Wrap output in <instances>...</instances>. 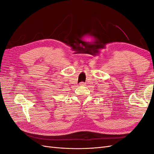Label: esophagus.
<instances>
[{
  "label": "esophagus",
  "instance_id": "1",
  "mask_svg": "<svg viewBox=\"0 0 154 154\" xmlns=\"http://www.w3.org/2000/svg\"><path fill=\"white\" fill-rule=\"evenodd\" d=\"M85 83L84 82H80V85H85Z\"/></svg>",
  "mask_w": 154,
  "mask_h": 154
}]
</instances>
